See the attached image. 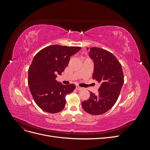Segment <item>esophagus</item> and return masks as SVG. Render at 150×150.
<instances>
[{
    "label": "esophagus",
    "instance_id": "obj_1",
    "mask_svg": "<svg viewBox=\"0 0 150 150\" xmlns=\"http://www.w3.org/2000/svg\"><path fill=\"white\" fill-rule=\"evenodd\" d=\"M76 89H77V90H78V91H80V90H81V89H83V88H81V87H79V86H77L76 87Z\"/></svg>",
    "mask_w": 150,
    "mask_h": 150
}]
</instances>
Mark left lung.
I'll return each mask as SVG.
<instances>
[{"mask_svg":"<svg viewBox=\"0 0 150 150\" xmlns=\"http://www.w3.org/2000/svg\"><path fill=\"white\" fill-rule=\"evenodd\" d=\"M89 56L94 62L93 78L101 85L97 95L91 92L89 98L81 104L86 112L99 115L110 110L116 103L124 83L123 72L116 57L105 49L91 47Z\"/></svg>","mask_w":150,"mask_h":150,"instance_id":"1","label":"left lung"}]
</instances>
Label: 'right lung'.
Here are the masks:
<instances>
[{"label": "right lung", "mask_w": 150, "mask_h": 150, "mask_svg": "<svg viewBox=\"0 0 150 150\" xmlns=\"http://www.w3.org/2000/svg\"><path fill=\"white\" fill-rule=\"evenodd\" d=\"M80 49V47L52 45L34 57L28 70V85L34 101L43 111L56 113L64 109L66 95L73 91L76 86L63 85L56 78L68 66L70 57Z\"/></svg>", "instance_id": "1"}]
</instances>
